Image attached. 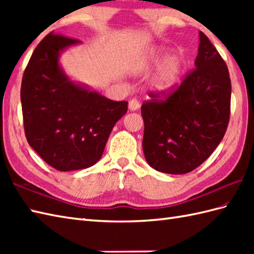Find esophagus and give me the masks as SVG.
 <instances>
[{"label":"esophagus","instance_id":"esophagus-1","mask_svg":"<svg viewBox=\"0 0 254 254\" xmlns=\"http://www.w3.org/2000/svg\"><path fill=\"white\" fill-rule=\"evenodd\" d=\"M139 106L141 105H139V101L137 99H131L130 102H128V108H130V110H132V111L137 110Z\"/></svg>","mask_w":254,"mask_h":254}]
</instances>
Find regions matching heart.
<instances>
[{
  "label": "heart",
  "mask_w": 254,
  "mask_h": 254,
  "mask_svg": "<svg viewBox=\"0 0 254 254\" xmlns=\"http://www.w3.org/2000/svg\"><path fill=\"white\" fill-rule=\"evenodd\" d=\"M166 52L167 51L164 48H156L150 52V61L157 63L166 55ZM183 67H185V59L180 53H171L168 57H166L164 61L160 63L154 76V87L163 93L171 90L179 82Z\"/></svg>",
  "instance_id": "b5f03b06"
}]
</instances>
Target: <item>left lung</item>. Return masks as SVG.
Returning a JSON list of instances; mask_svg holds the SVG:
<instances>
[{
  "mask_svg": "<svg viewBox=\"0 0 254 254\" xmlns=\"http://www.w3.org/2000/svg\"><path fill=\"white\" fill-rule=\"evenodd\" d=\"M195 67L168 93L150 91L143 102V150L154 169L171 175L204 163L227 130L231 82L224 59L199 31Z\"/></svg>",
  "mask_w": 254,
  "mask_h": 254,
  "instance_id": "left-lung-1",
  "label": "left lung"
}]
</instances>
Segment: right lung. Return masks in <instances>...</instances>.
Here are the masks:
<instances>
[{"label": "right lung", "mask_w": 254, "mask_h": 254, "mask_svg": "<svg viewBox=\"0 0 254 254\" xmlns=\"http://www.w3.org/2000/svg\"><path fill=\"white\" fill-rule=\"evenodd\" d=\"M77 39L50 32L37 46L23 75L21 110L27 142L60 171L88 168L101 157L127 101H113L71 82L59 55Z\"/></svg>", "instance_id": "obj_1"}]
</instances>
